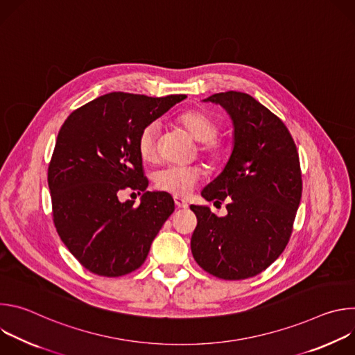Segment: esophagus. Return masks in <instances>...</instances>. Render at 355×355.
I'll list each match as a JSON object with an SVG mask.
<instances>
[{
  "mask_svg": "<svg viewBox=\"0 0 355 355\" xmlns=\"http://www.w3.org/2000/svg\"><path fill=\"white\" fill-rule=\"evenodd\" d=\"M174 202H175V207L178 209H187L188 208V202L181 199V198H174Z\"/></svg>",
  "mask_w": 355,
  "mask_h": 355,
  "instance_id": "1",
  "label": "esophagus"
}]
</instances>
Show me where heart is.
<instances>
[{"label": "heart", "mask_w": 355, "mask_h": 355, "mask_svg": "<svg viewBox=\"0 0 355 355\" xmlns=\"http://www.w3.org/2000/svg\"><path fill=\"white\" fill-rule=\"evenodd\" d=\"M196 141L198 150L209 160H219L226 153V141L216 136L218 122L205 111L188 110L175 118ZM160 133L159 122L153 121L143 126L137 136V151L144 162H153L157 156V137ZM202 177V170L196 166H170L159 171L155 184L160 191L177 198L187 196Z\"/></svg>", "instance_id": "1"}]
</instances>
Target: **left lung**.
Here are the masks:
<instances>
[{
    "instance_id": "left-lung-1",
    "label": "left lung",
    "mask_w": 355,
    "mask_h": 355,
    "mask_svg": "<svg viewBox=\"0 0 355 355\" xmlns=\"http://www.w3.org/2000/svg\"><path fill=\"white\" fill-rule=\"evenodd\" d=\"M205 101L229 112L234 146L222 174L200 192L215 204L227 200V215L192 205L191 251L211 275L245 279L268 268L289 241L302 196L299 155L285 123L251 95L226 91Z\"/></svg>"
}]
</instances>
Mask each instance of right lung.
<instances>
[{"mask_svg":"<svg viewBox=\"0 0 355 355\" xmlns=\"http://www.w3.org/2000/svg\"><path fill=\"white\" fill-rule=\"evenodd\" d=\"M187 95L153 98L110 92L73 111L59 130L47 168L56 230L78 263L101 277L137 270L174 212L164 192L146 191L137 136ZM125 189L141 205L121 202Z\"/></svg>","mask_w":355,"mask_h":355,"instance_id":"1","label":"right lung"}]
</instances>
